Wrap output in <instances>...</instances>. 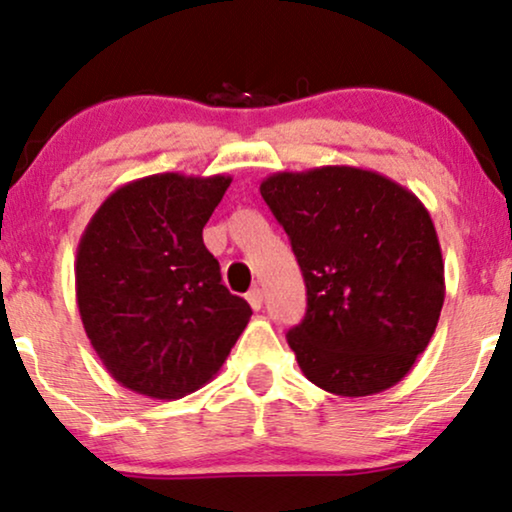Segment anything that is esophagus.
Segmentation results:
<instances>
[{"instance_id":"obj_1","label":"esophagus","mask_w":512,"mask_h":512,"mask_svg":"<svg viewBox=\"0 0 512 512\" xmlns=\"http://www.w3.org/2000/svg\"><path fill=\"white\" fill-rule=\"evenodd\" d=\"M245 299H248V304L252 306V309L260 311L262 309V302H264V292H262V288H252Z\"/></svg>"}]
</instances>
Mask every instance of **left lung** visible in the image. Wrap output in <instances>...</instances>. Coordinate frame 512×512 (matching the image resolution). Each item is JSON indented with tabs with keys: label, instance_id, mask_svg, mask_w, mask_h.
<instances>
[{
	"label": "left lung",
	"instance_id": "obj_1",
	"mask_svg": "<svg viewBox=\"0 0 512 512\" xmlns=\"http://www.w3.org/2000/svg\"><path fill=\"white\" fill-rule=\"evenodd\" d=\"M260 192L306 283V313L288 332L304 377L344 398L398 384L445 302V264L424 203L353 166L274 173Z\"/></svg>",
	"mask_w": 512,
	"mask_h": 512
}]
</instances>
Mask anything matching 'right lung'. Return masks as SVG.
I'll return each instance as SVG.
<instances>
[{"instance_id": "right-lung-1", "label": "right lung", "mask_w": 512, "mask_h": 512, "mask_svg": "<svg viewBox=\"0 0 512 512\" xmlns=\"http://www.w3.org/2000/svg\"><path fill=\"white\" fill-rule=\"evenodd\" d=\"M229 185V175L140 177L109 194L81 234V323L107 372L135 393H194L248 325L250 304L224 288L203 245Z\"/></svg>"}]
</instances>
